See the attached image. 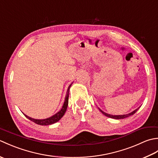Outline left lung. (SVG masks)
<instances>
[{
  "label": "left lung",
  "instance_id": "left-lung-1",
  "mask_svg": "<svg viewBox=\"0 0 158 158\" xmlns=\"http://www.w3.org/2000/svg\"><path fill=\"white\" fill-rule=\"evenodd\" d=\"M140 108V106L139 107V108H137L136 109H135V110H133L132 112H131L130 113H127V114H126V115H110V114H109V113H106L105 112H104L103 110H102L100 109H99L100 111L101 112L103 115H105V116L108 117H110V118H113V119H124V118H126V117H128L131 115H132L135 114L137 110H138Z\"/></svg>",
  "mask_w": 158,
  "mask_h": 158
}]
</instances>
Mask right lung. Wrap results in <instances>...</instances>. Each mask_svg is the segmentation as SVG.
<instances>
[{"mask_svg": "<svg viewBox=\"0 0 158 158\" xmlns=\"http://www.w3.org/2000/svg\"><path fill=\"white\" fill-rule=\"evenodd\" d=\"M73 83L70 84L69 88L68 89H67V92H66V95L65 97V100H64V102L63 104V106L62 107V109L60 110L58 113H56L55 115H52V117H48V118L47 119H33L32 117H30L28 115H25V114H23L26 116V118H28V119H30L32 122H35L36 124H39V125H41V126H48V125H51V124L53 123H55L57 122H58V121L62 118V117L64 115V113L66 112V110L67 109V106H68V104H69V90L70 88V86L72 85Z\"/></svg>", "mask_w": 158, "mask_h": 158, "instance_id": "right-lung-1", "label": "right lung"}]
</instances>
